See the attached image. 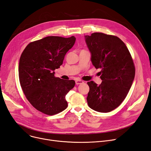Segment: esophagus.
Listing matches in <instances>:
<instances>
[{
  "instance_id": "esophagus-1",
  "label": "esophagus",
  "mask_w": 151,
  "mask_h": 151,
  "mask_svg": "<svg viewBox=\"0 0 151 151\" xmlns=\"http://www.w3.org/2000/svg\"><path fill=\"white\" fill-rule=\"evenodd\" d=\"M82 83H83V81H82L81 80H76V84L77 86L79 85V84H82Z\"/></svg>"
}]
</instances>
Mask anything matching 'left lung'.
I'll return each instance as SVG.
<instances>
[{
  "instance_id": "obj_1",
  "label": "left lung",
  "mask_w": 151,
  "mask_h": 151,
  "mask_svg": "<svg viewBox=\"0 0 151 151\" xmlns=\"http://www.w3.org/2000/svg\"><path fill=\"white\" fill-rule=\"evenodd\" d=\"M85 40L96 69H101L100 86L87 82L90 90L87 98L88 106L101 113L116 108L127 96L135 76L133 61L127 46L113 35L93 33Z\"/></svg>"
}]
</instances>
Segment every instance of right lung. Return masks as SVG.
<instances>
[{
  "label": "right lung",
  "mask_w": 151,
  "mask_h": 151,
  "mask_svg": "<svg viewBox=\"0 0 151 151\" xmlns=\"http://www.w3.org/2000/svg\"><path fill=\"white\" fill-rule=\"evenodd\" d=\"M75 42L74 36L47 37L28 44L20 56L19 75L23 92L33 106L48 115L68 107L65 96L75 81L55 77V70L63 64Z\"/></svg>",
  "instance_id": "right-lung-1"
}]
</instances>
